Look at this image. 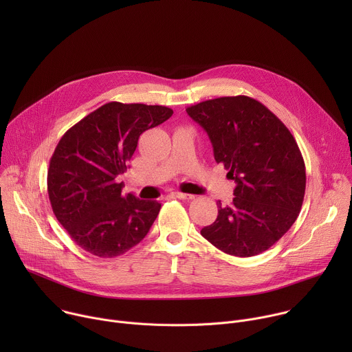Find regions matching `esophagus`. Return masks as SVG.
Masks as SVG:
<instances>
[{
  "label": "esophagus",
  "mask_w": 352,
  "mask_h": 352,
  "mask_svg": "<svg viewBox=\"0 0 352 352\" xmlns=\"http://www.w3.org/2000/svg\"><path fill=\"white\" fill-rule=\"evenodd\" d=\"M173 195H174L175 197H178V199H182V200H190V199H193V195H190V193H184V192H179V190L173 192Z\"/></svg>",
  "instance_id": "34e87169"
}]
</instances>
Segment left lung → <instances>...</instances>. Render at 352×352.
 <instances>
[{
    "instance_id": "1",
    "label": "left lung",
    "mask_w": 352,
    "mask_h": 352,
    "mask_svg": "<svg viewBox=\"0 0 352 352\" xmlns=\"http://www.w3.org/2000/svg\"><path fill=\"white\" fill-rule=\"evenodd\" d=\"M186 113L208 132L216 162L236 184L232 204L217 202L216 221L200 234L232 256L265 252L291 228L304 202L305 163L294 136L248 96L206 100Z\"/></svg>"
}]
</instances>
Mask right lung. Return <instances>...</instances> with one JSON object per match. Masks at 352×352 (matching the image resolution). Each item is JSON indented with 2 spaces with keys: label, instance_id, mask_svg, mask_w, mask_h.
<instances>
[{
  "label": "right lung",
  "instance_id": "1",
  "mask_svg": "<svg viewBox=\"0 0 352 352\" xmlns=\"http://www.w3.org/2000/svg\"><path fill=\"white\" fill-rule=\"evenodd\" d=\"M173 116L164 106L98 107L69 128L50 160L47 190L61 226L86 252L98 258L124 255L155 223L162 205L122 193L139 136Z\"/></svg>",
  "mask_w": 352,
  "mask_h": 352
}]
</instances>
